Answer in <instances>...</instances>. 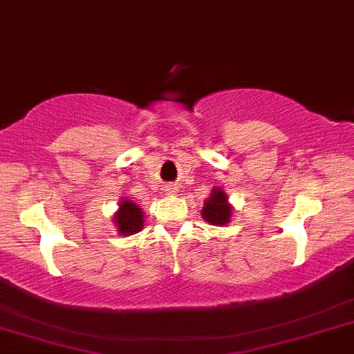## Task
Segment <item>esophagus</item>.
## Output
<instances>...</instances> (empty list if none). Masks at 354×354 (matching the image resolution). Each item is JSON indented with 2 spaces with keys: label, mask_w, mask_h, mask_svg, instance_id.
Here are the masks:
<instances>
[{
  "label": "esophagus",
  "mask_w": 354,
  "mask_h": 354,
  "mask_svg": "<svg viewBox=\"0 0 354 354\" xmlns=\"http://www.w3.org/2000/svg\"><path fill=\"white\" fill-rule=\"evenodd\" d=\"M165 192H166V195H171V196L176 195V186L168 185V186H166V188H165Z\"/></svg>",
  "instance_id": "obj_1"
}]
</instances>
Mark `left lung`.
Returning <instances> with one entry per match:
<instances>
[{
  "label": "left lung",
  "mask_w": 354,
  "mask_h": 354,
  "mask_svg": "<svg viewBox=\"0 0 354 354\" xmlns=\"http://www.w3.org/2000/svg\"><path fill=\"white\" fill-rule=\"evenodd\" d=\"M232 215H234V207L228 201L227 193L220 186H215L209 196L205 200L203 208H201V216L209 225L225 227L232 221Z\"/></svg>",
  "instance_id": "obj_1"
}]
</instances>
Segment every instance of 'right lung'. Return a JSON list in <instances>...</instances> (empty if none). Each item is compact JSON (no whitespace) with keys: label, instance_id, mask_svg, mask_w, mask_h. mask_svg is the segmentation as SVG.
<instances>
[{"label":"right lung","instance_id":"right-lung-1","mask_svg":"<svg viewBox=\"0 0 354 354\" xmlns=\"http://www.w3.org/2000/svg\"><path fill=\"white\" fill-rule=\"evenodd\" d=\"M118 234L120 236H129L138 234L145 228V212L139 208L136 201L129 198H120L118 212L112 215Z\"/></svg>","mask_w":354,"mask_h":354}]
</instances>
